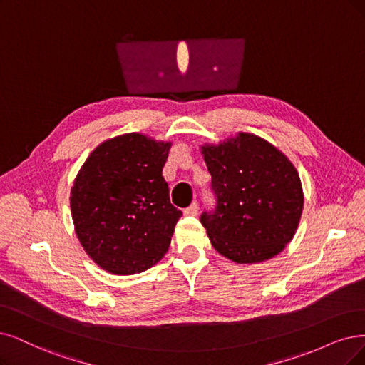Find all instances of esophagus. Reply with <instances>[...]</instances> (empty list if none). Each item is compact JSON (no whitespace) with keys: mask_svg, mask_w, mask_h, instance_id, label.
<instances>
[{"mask_svg":"<svg viewBox=\"0 0 365 365\" xmlns=\"http://www.w3.org/2000/svg\"><path fill=\"white\" fill-rule=\"evenodd\" d=\"M197 212H198V203H197V201H194V203L190 207H186L183 210V213L187 215V217H194V215H197Z\"/></svg>","mask_w":365,"mask_h":365,"instance_id":"obj_1","label":"esophagus"}]
</instances>
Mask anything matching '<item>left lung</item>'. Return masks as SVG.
I'll list each match as a JSON object with an SVG mask.
<instances>
[{
    "label": "left lung",
    "instance_id": "left-lung-1",
    "mask_svg": "<svg viewBox=\"0 0 365 365\" xmlns=\"http://www.w3.org/2000/svg\"><path fill=\"white\" fill-rule=\"evenodd\" d=\"M200 152L218 198L215 213L201 215L212 247L237 264L275 257L293 239L304 209L293 162L250 132L205 143Z\"/></svg>",
    "mask_w": 365,
    "mask_h": 365
}]
</instances>
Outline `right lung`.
Here are the masks:
<instances>
[{
  "label": "right lung",
  "instance_id": "obj_1",
  "mask_svg": "<svg viewBox=\"0 0 365 365\" xmlns=\"http://www.w3.org/2000/svg\"><path fill=\"white\" fill-rule=\"evenodd\" d=\"M171 141L130 132L101 143L71 190L75 233L88 257L114 275L140 274L168 251L182 212L162 175Z\"/></svg>",
  "mask_w": 365,
  "mask_h": 365
}]
</instances>
